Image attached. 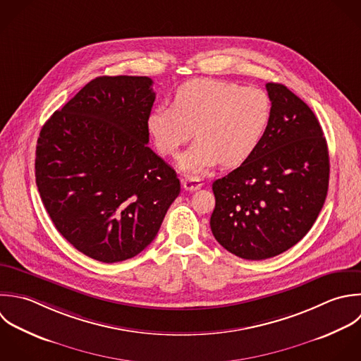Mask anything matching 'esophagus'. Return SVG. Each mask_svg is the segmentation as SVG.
Returning a JSON list of instances; mask_svg holds the SVG:
<instances>
[{
	"label": "esophagus",
	"mask_w": 361,
	"mask_h": 361,
	"mask_svg": "<svg viewBox=\"0 0 361 361\" xmlns=\"http://www.w3.org/2000/svg\"><path fill=\"white\" fill-rule=\"evenodd\" d=\"M183 187L187 191H197V190H200L202 187V183L197 177H188V178L183 180Z\"/></svg>",
	"instance_id": "34e87169"
}]
</instances>
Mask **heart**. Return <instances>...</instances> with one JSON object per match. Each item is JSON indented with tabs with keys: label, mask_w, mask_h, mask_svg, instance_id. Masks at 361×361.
Here are the masks:
<instances>
[{
	"label": "heart",
	"mask_w": 361,
	"mask_h": 361,
	"mask_svg": "<svg viewBox=\"0 0 361 361\" xmlns=\"http://www.w3.org/2000/svg\"><path fill=\"white\" fill-rule=\"evenodd\" d=\"M271 119V99L259 87H242L216 78H194L174 92L171 106L156 105L147 115V129L164 156L195 135L198 140L178 160L188 174H202L222 161L242 164L262 142Z\"/></svg>",
	"instance_id": "1"
}]
</instances>
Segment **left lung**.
Masks as SVG:
<instances>
[{"instance_id": "left-lung-1", "label": "left lung", "mask_w": 361, "mask_h": 361, "mask_svg": "<svg viewBox=\"0 0 361 361\" xmlns=\"http://www.w3.org/2000/svg\"><path fill=\"white\" fill-rule=\"evenodd\" d=\"M271 119L253 154L212 184L211 231L232 255L264 260L297 245L328 194L329 152L312 109L286 85L266 84Z\"/></svg>"}]
</instances>
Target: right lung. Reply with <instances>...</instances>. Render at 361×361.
<instances>
[{"instance_id":"add662e5","label":"right lung","mask_w":361,"mask_h":361,"mask_svg":"<svg viewBox=\"0 0 361 361\" xmlns=\"http://www.w3.org/2000/svg\"><path fill=\"white\" fill-rule=\"evenodd\" d=\"M152 78L97 77L42 126L35 177L59 233L85 256L116 263L156 238L180 194L149 146Z\"/></svg>"}]
</instances>
